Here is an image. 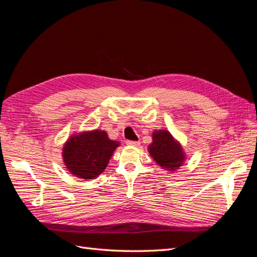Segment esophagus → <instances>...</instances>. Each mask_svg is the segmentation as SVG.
<instances>
[{
  "label": "esophagus",
  "mask_w": 257,
  "mask_h": 257,
  "mask_svg": "<svg viewBox=\"0 0 257 257\" xmlns=\"http://www.w3.org/2000/svg\"><path fill=\"white\" fill-rule=\"evenodd\" d=\"M126 144H127L128 146H134V147L139 146V142H134V141H127Z\"/></svg>",
  "instance_id": "1"
}]
</instances>
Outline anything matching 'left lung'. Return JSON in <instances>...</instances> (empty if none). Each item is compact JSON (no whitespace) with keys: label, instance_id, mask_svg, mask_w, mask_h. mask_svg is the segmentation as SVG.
Wrapping results in <instances>:
<instances>
[{"label":"left lung","instance_id":"left-lung-1","mask_svg":"<svg viewBox=\"0 0 257 257\" xmlns=\"http://www.w3.org/2000/svg\"><path fill=\"white\" fill-rule=\"evenodd\" d=\"M152 138L153 143L148 149L151 157L161 167L167 170H176L182 165L185 158L182 148L169 132L164 130L155 131Z\"/></svg>","mask_w":257,"mask_h":257}]
</instances>
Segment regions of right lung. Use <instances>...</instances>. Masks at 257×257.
Wrapping results in <instances>:
<instances>
[{"instance_id": "obj_1", "label": "right lung", "mask_w": 257, "mask_h": 257, "mask_svg": "<svg viewBox=\"0 0 257 257\" xmlns=\"http://www.w3.org/2000/svg\"><path fill=\"white\" fill-rule=\"evenodd\" d=\"M119 145L108 138L104 131L95 130L73 136L63 148L66 168L79 178L94 179L104 172Z\"/></svg>"}]
</instances>
